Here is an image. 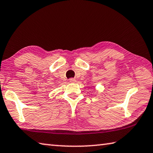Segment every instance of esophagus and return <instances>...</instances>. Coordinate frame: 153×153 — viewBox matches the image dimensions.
<instances>
[{"label": "esophagus", "instance_id": "obj_1", "mask_svg": "<svg viewBox=\"0 0 153 153\" xmlns=\"http://www.w3.org/2000/svg\"><path fill=\"white\" fill-rule=\"evenodd\" d=\"M76 81V80L74 79V78H71V79H69V82H72V83H73V82H75Z\"/></svg>", "mask_w": 153, "mask_h": 153}]
</instances>
